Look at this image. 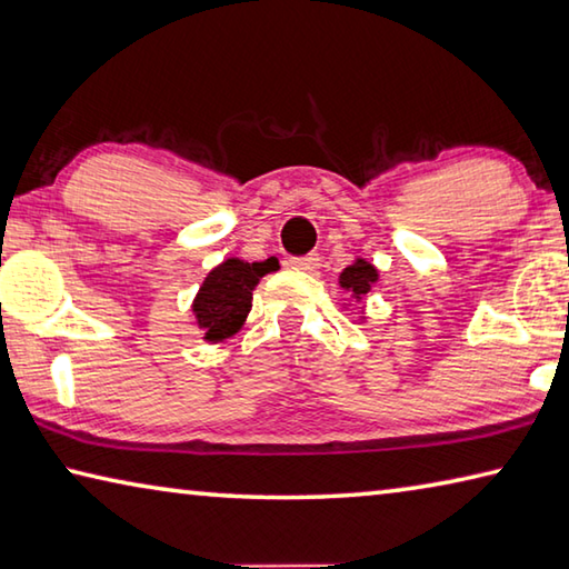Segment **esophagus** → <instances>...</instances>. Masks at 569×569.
I'll list each match as a JSON object with an SVG mask.
<instances>
[{"label":"esophagus","mask_w":569,"mask_h":569,"mask_svg":"<svg viewBox=\"0 0 569 569\" xmlns=\"http://www.w3.org/2000/svg\"><path fill=\"white\" fill-rule=\"evenodd\" d=\"M292 269H305V272H312V269H317V264H320V257L317 254H305V257H292L290 262Z\"/></svg>","instance_id":"34e87169"}]
</instances>
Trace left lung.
I'll use <instances>...</instances> for the list:
<instances>
[{
	"label": "left lung",
	"mask_w": 569,
	"mask_h": 569,
	"mask_svg": "<svg viewBox=\"0 0 569 569\" xmlns=\"http://www.w3.org/2000/svg\"><path fill=\"white\" fill-rule=\"evenodd\" d=\"M375 282H377V269L370 262H365V259H357L355 264L345 267V272L340 274V284L347 292H352V297H357V300H362L365 295H370Z\"/></svg>",
	"instance_id": "1"
}]
</instances>
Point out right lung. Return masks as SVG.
Listing matches in <instances>:
<instances>
[{
  "instance_id": "add662e5",
  "label": "right lung",
  "mask_w": 569,
  "mask_h": 569,
  "mask_svg": "<svg viewBox=\"0 0 569 569\" xmlns=\"http://www.w3.org/2000/svg\"><path fill=\"white\" fill-rule=\"evenodd\" d=\"M277 267L274 257L264 262H244V259L232 257L204 277L194 297L192 312L207 342H222L244 325L249 310H252V290L259 277Z\"/></svg>"
}]
</instances>
